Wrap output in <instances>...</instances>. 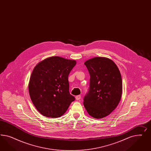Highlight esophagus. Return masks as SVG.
<instances>
[{
    "mask_svg": "<svg viewBox=\"0 0 151 151\" xmlns=\"http://www.w3.org/2000/svg\"><path fill=\"white\" fill-rule=\"evenodd\" d=\"M75 98H76V100H79L81 99V96H80V95H78V96H76L75 97Z\"/></svg>",
    "mask_w": 151,
    "mask_h": 151,
    "instance_id": "1",
    "label": "esophagus"
}]
</instances>
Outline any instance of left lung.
<instances>
[{
  "label": "left lung",
  "instance_id": "left-lung-1",
  "mask_svg": "<svg viewBox=\"0 0 151 151\" xmlns=\"http://www.w3.org/2000/svg\"><path fill=\"white\" fill-rule=\"evenodd\" d=\"M84 64L90 73V82L83 105L92 117L102 119L119 105L122 92L121 75L114 62L107 58L95 57Z\"/></svg>",
  "mask_w": 151,
  "mask_h": 151
}]
</instances>
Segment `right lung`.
Segmentation results:
<instances>
[{
    "label": "right lung",
    "instance_id": "right-lung-1",
    "mask_svg": "<svg viewBox=\"0 0 151 151\" xmlns=\"http://www.w3.org/2000/svg\"><path fill=\"white\" fill-rule=\"evenodd\" d=\"M76 61L52 56L34 67L29 82L30 99L43 116L58 118L65 113L75 98L69 92L68 76Z\"/></svg>",
    "mask_w": 151,
    "mask_h": 151
}]
</instances>
